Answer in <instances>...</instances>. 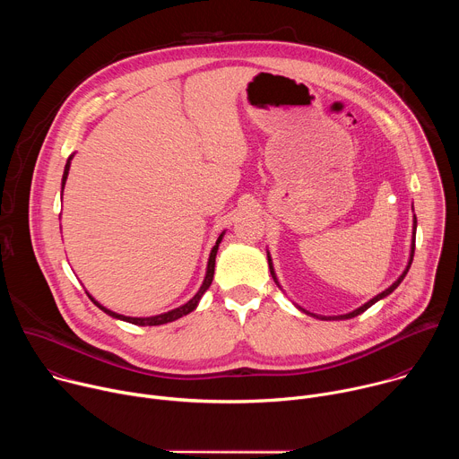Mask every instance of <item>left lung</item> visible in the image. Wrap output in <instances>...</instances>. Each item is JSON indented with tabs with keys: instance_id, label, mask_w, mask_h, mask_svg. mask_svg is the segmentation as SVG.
Returning <instances> with one entry per match:
<instances>
[{
	"instance_id": "obj_1",
	"label": "left lung",
	"mask_w": 459,
	"mask_h": 459,
	"mask_svg": "<svg viewBox=\"0 0 459 459\" xmlns=\"http://www.w3.org/2000/svg\"><path fill=\"white\" fill-rule=\"evenodd\" d=\"M416 227H418V221H416V216H414V230H416ZM414 247H416V232H414V236H412V245H411V259H409V265H407V269L403 271V274L392 283L388 289H385L381 294H377V296H374L370 301H367L365 305H361L359 308H356V310H352V312H349V314H343V316H331V317H325V316H316V314H310V312H307L305 308H301V307H298L299 310H303L305 314H310V316H316V317H319V319H351V317H356L358 314H361V312H365L368 307H372L376 301H379V299H383L385 296H388L390 292H394L396 289H398V285L403 281V278L407 276V273H409V269H411V265H412V257H414ZM267 257H269V269H271V274H273V278H274V281H276V285L280 287V283H278V278H276V274H274V267H273V264H271V255L267 254Z\"/></svg>"
}]
</instances>
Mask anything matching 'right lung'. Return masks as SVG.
I'll return each instance as SVG.
<instances>
[{
	"label": "right lung",
	"mask_w": 459,
	"mask_h": 459,
	"mask_svg": "<svg viewBox=\"0 0 459 459\" xmlns=\"http://www.w3.org/2000/svg\"><path fill=\"white\" fill-rule=\"evenodd\" d=\"M71 160H73V156L67 160V165H65V170H63L61 190H63L65 181H67V176H69ZM223 234H225V232H221V234H220V238H218L216 245H214V247H212V250H211V255H209V265H207V274H205V280H204V283H202L200 290L195 292V296H194L192 299H188L185 305H181V307H178V308H174V310H169V312H163V314H158V316H151V317H130V316H121V314H116V312H112V310L105 308V307H103V305H100V303H98V301H96L89 292H87V296L91 298V301H92L98 308H101V310H103V312H107L108 316L116 317V319L128 321V323H133V325H142V326L149 325V326H152V325H165V323H170V321H174V319H179L181 316H186L188 312H192L195 307H198V303H200L202 296H204V294H205V290L211 287L212 278H214V267H216V254H218V247H220V243H221V239H223Z\"/></svg>",
	"instance_id": "right-lung-1"
}]
</instances>
